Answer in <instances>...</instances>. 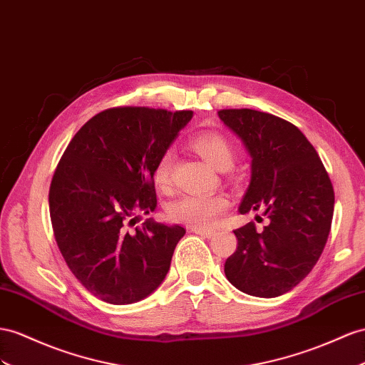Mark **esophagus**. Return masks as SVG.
<instances>
[{
  "instance_id": "1",
  "label": "esophagus",
  "mask_w": 365,
  "mask_h": 365,
  "mask_svg": "<svg viewBox=\"0 0 365 365\" xmlns=\"http://www.w3.org/2000/svg\"><path fill=\"white\" fill-rule=\"evenodd\" d=\"M192 232H195V235H199L202 237H207V239H211L214 236V231L211 230H200V228H192L191 230Z\"/></svg>"
}]
</instances>
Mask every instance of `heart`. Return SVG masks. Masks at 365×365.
I'll return each instance as SVG.
<instances>
[{"label":"heart","instance_id":"1","mask_svg":"<svg viewBox=\"0 0 365 365\" xmlns=\"http://www.w3.org/2000/svg\"><path fill=\"white\" fill-rule=\"evenodd\" d=\"M190 146L219 171H227L235 163V148H232L230 140L217 130H207V133L194 135L190 140ZM173 170L174 153L168 149L158 158L154 168V182L158 188L166 190L170 186ZM228 208L230 200L222 194L183 195V197L168 205L166 214L175 223H182V225L190 228L205 230L210 228L214 220Z\"/></svg>","mask_w":365,"mask_h":365}]
</instances>
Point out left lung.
Wrapping results in <instances>:
<instances>
[{
    "instance_id": "obj_1",
    "label": "left lung",
    "mask_w": 365,
    "mask_h": 365,
    "mask_svg": "<svg viewBox=\"0 0 365 365\" xmlns=\"http://www.w3.org/2000/svg\"><path fill=\"white\" fill-rule=\"evenodd\" d=\"M217 114L253 158L239 211L268 217L260 232L253 222L235 230L237 248L227 259L225 276L247 294L276 297L319 260L331 228L333 185L313 145L289 121L255 109Z\"/></svg>"
}]
</instances>
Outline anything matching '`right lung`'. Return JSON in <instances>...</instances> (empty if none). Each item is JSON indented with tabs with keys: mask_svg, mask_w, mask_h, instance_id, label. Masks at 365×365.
Listing matches in <instances>:
<instances>
[{
	"mask_svg": "<svg viewBox=\"0 0 365 365\" xmlns=\"http://www.w3.org/2000/svg\"><path fill=\"white\" fill-rule=\"evenodd\" d=\"M192 110L117 106L73 135L53 173L49 211L72 274L93 296L125 305L151 294L171 265L185 228L145 222L157 207L154 168Z\"/></svg>",
	"mask_w": 365,
	"mask_h": 365,
	"instance_id": "obj_1",
	"label": "right lung"
}]
</instances>
